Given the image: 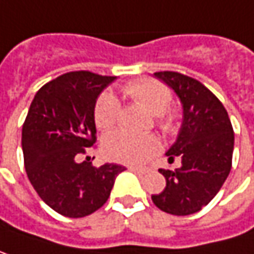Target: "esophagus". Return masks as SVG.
<instances>
[{"instance_id": "1", "label": "esophagus", "mask_w": 254, "mask_h": 254, "mask_svg": "<svg viewBox=\"0 0 254 254\" xmlns=\"http://www.w3.org/2000/svg\"><path fill=\"white\" fill-rule=\"evenodd\" d=\"M130 172H133V173H139V174H145L148 170H145V169H138V167H130L129 169Z\"/></svg>"}]
</instances>
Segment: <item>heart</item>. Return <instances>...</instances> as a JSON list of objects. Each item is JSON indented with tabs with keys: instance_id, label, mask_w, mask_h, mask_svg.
<instances>
[{
	"instance_id": "b5f03b06",
	"label": "heart",
	"mask_w": 254,
	"mask_h": 254,
	"mask_svg": "<svg viewBox=\"0 0 254 254\" xmlns=\"http://www.w3.org/2000/svg\"><path fill=\"white\" fill-rule=\"evenodd\" d=\"M124 93L133 102L141 104L150 115L157 116L160 129L164 133H173L179 127V116L167 112L172 103V91L163 82L152 78L129 82ZM121 106L112 93H103L94 107V124L100 130H110L116 125ZM158 151V142L151 135H129L125 132H112L102 141V152L106 158L125 163L139 164Z\"/></svg>"
}]
</instances>
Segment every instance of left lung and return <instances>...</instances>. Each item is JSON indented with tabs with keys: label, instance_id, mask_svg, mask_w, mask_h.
<instances>
[{
	"label": "left lung",
	"instance_id": "8db88e82",
	"mask_svg": "<svg viewBox=\"0 0 254 254\" xmlns=\"http://www.w3.org/2000/svg\"><path fill=\"white\" fill-rule=\"evenodd\" d=\"M154 77L176 93L183 118L177 138L166 152L170 163L180 160V167L160 169L166 188L151 199L167 214L190 215L208 205L227 180L234 132L225 107L203 84L173 71L155 72Z\"/></svg>",
	"mask_w": 254,
	"mask_h": 254
}]
</instances>
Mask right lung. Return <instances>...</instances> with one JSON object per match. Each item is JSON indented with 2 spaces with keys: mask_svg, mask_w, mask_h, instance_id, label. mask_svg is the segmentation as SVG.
<instances>
[{
  "mask_svg": "<svg viewBox=\"0 0 254 254\" xmlns=\"http://www.w3.org/2000/svg\"><path fill=\"white\" fill-rule=\"evenodd\" d=\"M115 80L68 72L45 84L30 104L21 133L26 173L40 199L64 217L81 218L102 208L125 170L119 164L78 163L96 142V102Z\"/></svg>",
  "mask_w": 254,
  "mask_h": 254,
  "instance_id": "add662e5",
  "label": "right lung"
}]
</instances>
